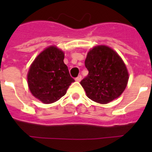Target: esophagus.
<instances>
[{"instance_id": "obj_1", "label": "esophagus", "mask_w": 152, "mask_h": 152, "mask_svg": "<svg viewBox=\"0 0 152 152\" xmlns=\"http://www.w3.org/2000/svg\"><path fill=\"white\" fill-rule=\"evenodd\" d=\"M81 78H82V77H81V75H78V76H77V77H76V78H75V80H76V81H80V80H81Z\"/></svg>"}]
</instances>
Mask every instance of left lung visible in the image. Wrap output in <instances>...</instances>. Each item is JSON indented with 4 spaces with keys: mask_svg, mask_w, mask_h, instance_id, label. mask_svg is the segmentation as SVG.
<instances>
[{
    "mask_svg": "<svg viewBox=\"0 0 152 152\" xmlns=\"http://www.w3.org/2000/svg\"><path fill=\"white\" fill-rule=\"evenodd\" d=\"M85 67L89 73L80 84L93 101L108 103L126 89L129 80L127 68L120 56L110 47H94L87 55Z\"/></svg>",
    "mask_w": 152,
    "mask_h": 152,
    "instance_id": "left-lung-1",
    "label": "left lung"
}]
</instances>
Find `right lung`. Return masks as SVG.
Segmentation results:
<instances>
[{
	"mask_svg": "<svg viewBox=\"0 0 152 152\" xmlns=\"http://www.w3.org/2000/svg\"><path fill=\"white\" fill-rule=\"evenodd\" d=\"M64 52L52 45L44 49L30 65L27 74L29 91L43 103L59 100L75 81L64 63Z\"/></svg>",
	"mask_w": 152,
	"mask_h": 152,
	"instance_id": "add662e5",
	"label": "right lung"
}]
</instances>
